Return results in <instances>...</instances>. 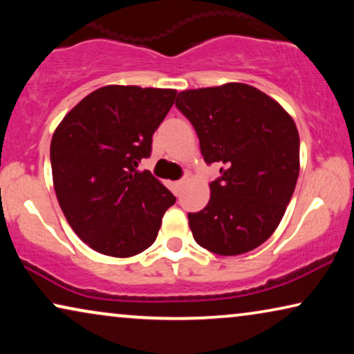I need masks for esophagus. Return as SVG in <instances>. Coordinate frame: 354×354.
Instances as JSON below:
<instances>
[{
  "label": "esophagus",
  "instance_id": "1",
  "mask_svg": "<svg viewBox=\"0 0 354 354\" xmlns=\"http://www.w3.org/2000/svg\"><path fill=\"white\" fill-rule=\"evenodd\" d=\"M183 185H185V178H180V180H177L176 183H174V192H176V195H178V193H180Z\"/></svg>",
  "mask_w": 354,
  "mask_h": 354
}]
</instances>
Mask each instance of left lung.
<instances>
[{"instance_id": "1", "label": "left lung", "mask_w": 354, "mask_h": 354, "mask_svg": "<svg viewBox=\"0 0 354 354\" xmlns=\"http://www.w3.org/2000/svg\"><path fill=\"white\" fill-rule=\"evenodd\" d=\"M177 109L221 167L205 209L188 212L193 239L221 256L263 245L282 221L299 174L297 125L282 106L245 84L180 91Z\"/></svg>"}]
</instances>
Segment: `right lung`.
Here are the masks:
<instances>
[{"mask_svg":"<svg viewBox=\"0 0 354 354\" xmlns=\"http://www.w3.org/2000/svg\"><path fill=\"white\" fill-rule=\"evenodd\" d=\"M176 95L171 88L103 86L67 113L53 135L57 201L72 230L101 254L142 253L176 203L151 172L138 169Z\"/></svg>","mask_w":354,"mask_h":354,"instance_id":"1","label":"right lung"}]
</instances>
